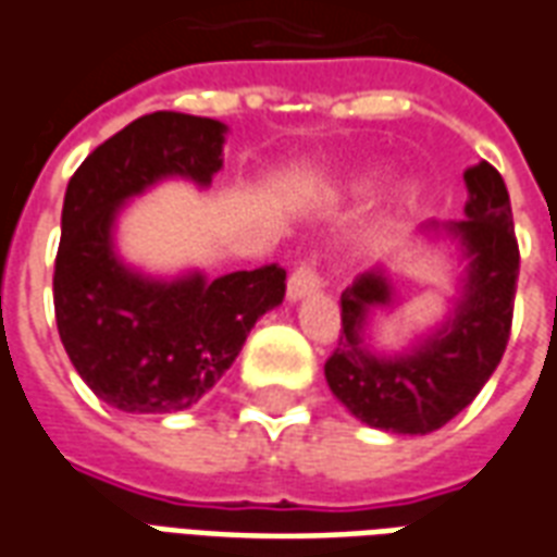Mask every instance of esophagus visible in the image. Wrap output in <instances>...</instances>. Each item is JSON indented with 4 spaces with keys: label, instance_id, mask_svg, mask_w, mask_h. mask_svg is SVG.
<instances>
[{
    "label": "esophagus",
    "instance_id": "esophagus-1",
    "mask_svg": "<svg viewBox=\"0 0 557 557\" xmlns=\"http://www.w3.org/2000/svg\"><path fill=\"white\" fill-rule=\"evenodd\" d=\"M322 289V277H319L317 262L313 259H307L301 265L292 271L289 283H286V295H289V301H301L307 295H313V292Z\"/></svg>",
    "mask_w": 557,
    "mask_h": 557
}]
</instances>
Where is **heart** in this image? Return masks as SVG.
Here are the masks:
<instances>
[{"label": "heart", "mask_w": 557, "mask_h": 557, "mask_svg": "<svg viewBox=\"0 0 557 557\" xmlns=\"http://www.w3.org/2000/svg\"><path fill=\"white\" fill-rule=\"evenodd\" d=\"M359 189L364 193V196H371V193H376V189H380V181H376V177H368V181H364Z\"/></svg>", "instance_id": "obj_1"}]
</instances>
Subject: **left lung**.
Instances as JSON below:
<instances>
[{
  "label": "left lung",
  "instance_id": "1",
  "mask_svg": "<svg viewBox=\"0 0 557 557\" xmlns=\"http://www.w3.org/2000/svg\"><path fill=\"white\" fill-rule=\"evenodd\" d=\"M468 220L428 223L446 232L468 259L453 317L398 356H376L364 344L368 317L392 307L386 268L364 271L341 295V337L325 361L334 398L364 425L395 434H428L461 413L500 364L512 329L519 244L509 193L495 165L465 171Z\"/></svg>",
  "mask_w": 557,
  "mask_h": 557
}]
</instances>
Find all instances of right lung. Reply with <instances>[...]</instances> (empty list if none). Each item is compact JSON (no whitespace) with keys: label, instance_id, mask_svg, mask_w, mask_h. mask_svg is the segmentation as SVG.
I'll use <instances>...</instances> for the list:
<instances>
[{"label":"right lung","instance_id":"obj_1","mask_svg":"<svg viewBox=\"0 0 557 557\" xmlns=\"http://www.w3.org/2000/svg\"><path fill=\"white\" fill-rule=\"evenodd\" d=\"M223 141L225 126L211 116L144 114L69 181L53 271L57 329L81 380L120 413L189 410L238 359L256 319L286 295L280 265L157 280L116 256L120 208L165 177L208 186L223 169Z\"/></svg>","mask_w":557,"mask_h":557}]
</instances>
